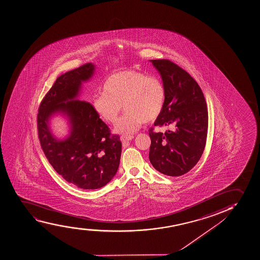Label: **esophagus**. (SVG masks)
<instances>
[{"label":"esophagus","instance_id":"esophagus-1","mask_svg":"<svg viewBox=\"0 0 260 260\" xmlns=\"http://www.w3.org/2000/svg\"><path fill=\"white\" fill-rule=\"evenodd\" d=\"M134 138V137L133 136H132V135H125V136H122L121 137V140H122V144H127L128 141H131V140H132Z\"/></svg>","mask_w":260,"mask_h":260}]
</instances>
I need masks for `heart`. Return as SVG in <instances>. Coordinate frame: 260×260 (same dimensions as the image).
Here are the masks:
<instances>
[{
  "label": "heart",
  "instance_id": "1",
  "mask_svg": "<svg viewBox=\"0 0 260 260\" xmlns=\"http://www.w3.org/2000/svg\"><path fill=\"white\" fill-rule=\"evenodd\" d=\"M103 91L93 98V109L103 120L115 124L122 105L125 112L116 127L120 133H133L144 122H153L167 103L163 81L140 71L111 74L103 83Z\"/></svg>",
  "mask_w": 260,
  "mask_h": 260
}]
</instances>
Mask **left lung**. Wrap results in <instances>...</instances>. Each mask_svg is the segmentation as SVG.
<instances>
[{
  "label": "left lung",
  "instance_id": "left-lung-1",
  "mask_svg": "<svg viewBox=\"0 0 260 260\" xmlns=\"http://www.w3.org/2000/svg\"><path fill=\"white\" fill-rule=\"evenodd\" d=\"M167 88V103L154 126H171L165 133L149 129V158L159 173L177 177L189 172L204 151L209 127L205 97L187 72L169 59L151 60Z\"/></svg>",
  "mask_w": 260,
  "mask_h": 260
}]
</instances>
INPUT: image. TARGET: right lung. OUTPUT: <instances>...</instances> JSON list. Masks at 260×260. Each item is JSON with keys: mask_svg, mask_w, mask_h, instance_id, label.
I'll return each mask as SVG.
<instances>
[{"mask_svg": "<svg viewBox=\"0 0 260 260\" xmlns=\"http://www.w3.org/2000/svg\"><path fill=\"white\" fill-rule=\"evenodd\" d=\"M93 70V64L87 63L60 75L43 98L37 117L39 141L49 163L68 182L82 189H98L112 180L122 151L119 135L111 134L93 105L74 100L81 82ZM56 112L67 113L71 120V137L63 142L48 128V118Z\"/></svg>", "mask_w": 260, "mask_h": 260, "instance_id": "right-lung-1", "label": "right lung"}]
</instances>
